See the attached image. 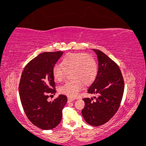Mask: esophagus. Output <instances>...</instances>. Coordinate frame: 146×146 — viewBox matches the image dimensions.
<instances>
[{
    "label": "esophagus",
    "mask_w": 146,
    "mask_h": 146,
    "mask_svg": "<svg viewBox=\"0 0 146 146\" xmlns=\"http://www.w3.org/2000/svg\"><path fill=\"white\" fill-rule=\"evenodd\" d=\"M74 100V98H70V97L68 98V102H72Z\"/></svg>",
    "instance_id": "1"
}]
</instances>
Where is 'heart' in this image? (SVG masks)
<instances>
[{"label": "heart", "mask_w": 146, "mask_h": 146, "mask_svg": "<svg viewBox=\"0 0 146 146\" xmlns=\"http://www.w3.org/2000/svg\"><path fill=\"white\" fill-rule=\"evenodd\" d=\"M61 65L52 68L54 78L58 82L64 80L67 72H71L72 80L60 87V92L69 97H76L82 89L84 84L90 85L97 74V64L91 55L84 53H69L62 59Z\"/></svg>", "instance_id": "obj_1"}]
</instances>
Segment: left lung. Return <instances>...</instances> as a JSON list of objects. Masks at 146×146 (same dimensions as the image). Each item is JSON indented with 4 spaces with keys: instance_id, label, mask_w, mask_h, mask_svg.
I'll list each match as a JSON object with an SVG mask.
<instances>
[{
    "instance_id": "1",
    "label": "left lung",
    "mask_w": 146,
    "mask_h": 146,
    "mask_svg": "<svg viewBox=\"0 0 146 146\" xmlns=\"http://www.w3.org/2000/svg\"><path fill=\"white\" fill-rule=\"evenodd\" d=\"M98 60L96 77L88 90L95 94L84 98L85 106L82 114L85 121L93 126H99L109 121L119 108L122 99L124 82L118 66L102 52L92 49Z\"/></svg>"
}]
</instances>
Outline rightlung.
<instances>
[{"label":"right lung","instance_id":"add662e5","mask_svg":"<svg viewBox=\"0 0 146 146\" xmlns=\"http://www.w3.org/2000/svg\"><path fill=\"white\" fill-rule=\"evenodd\" d=\"M63 52H43L30 61L22 73L19 90L21 104L29 120L39 128L48 130L59 124L67 97L60 94L48 101L56 92L52 68Z\"/></svg>","mask_w":146,"mask_h":146}]
</instances>
